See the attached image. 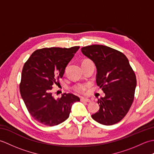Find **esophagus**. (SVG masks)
<instances>
[{
  "instance_id": "1",
  "label": "esophagus",
  "mask_w": 154,
  "mask_h": 154,
  "mask_svg": "<svg viewBox=\"0 0 154 154\" xmlns=\"http://www.w3.org/2000/svg\"><path fill=\"white\" fill-rule=\"evenodd\" d=\"M81 101H84V102H87V103H90L91 100L89 99H85V98H81Z\"/></svg>"
}]
</instances>
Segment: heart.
Returning a JSON list of instances; mask_svg holds the SVG:
<instances>
[{
    "instance_id": "1",
    "label": "heart",
    "mask_w": 154,
    "mask_h": 154,
    "mask_svg": "<svg viewBox=\"0 0 154 154\" xmlns=\"http://www.w3.org/2000/svg\"><path fill=\"white\" fill-rule=\"evenodd\" d=\"M89 62H91V61L89 60H85L83 61L82 63H89ZM88 87H89V86H88L87 85H86V84H77L74 87L73 89H74V91L76 93L83 94L87 91V89H88Z\"/></svg>"
}]
</instances>
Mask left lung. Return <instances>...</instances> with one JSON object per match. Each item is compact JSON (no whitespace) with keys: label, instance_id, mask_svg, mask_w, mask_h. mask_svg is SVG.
Returning <instances> with one entry per match:
<instances>
[{"label":"left lung","instance_id":"8db88e82","mask_svg":"<svg viewBox=\"0 0 154 154\" xmlns=\"http://www.w3.org/2000/svg\"><path fill=\"white\" fill-rule=\"evenodd\" d=\"M81 51L95 64L97 84L105 93L98 99L100 109L92 118L103 125L118 123L134 99L136 77L128 60L122 52L103 45H88Z\"/></svg>","mask_w":154,"mask_h":154}]
</instances>
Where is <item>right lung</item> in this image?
Wrapping results in <instances>:
<instances>
[{
    "label": "right lung",
    "mask_w": 154,
    "mask_h": 154,
    "mask_svg": "<svg viewBox=\"0 0 154 154\" xmlns=\"http://www.w3.org/2000/svg\"><path fill=\"white\" fill-rule=\"evenodd\" d=\"M79 49V46L40 49L24 63L20 92L29 113L40 123L50 126L62 123L69 116L72 104L80 100L71 93H63L55 99L51 93L52 85L59 83Z\"/></svg>",
    "instance_id": "right-lung-1"
}]
</instances>
